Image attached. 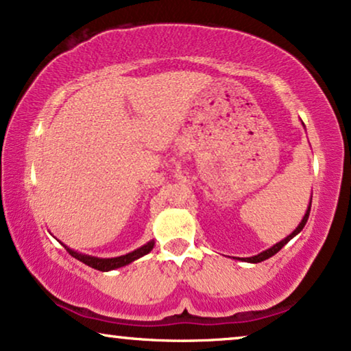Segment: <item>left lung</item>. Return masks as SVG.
Wrapping results in <instances>:
<instances>
[{
	"label": "left lung",
	"instance_id": "8db88e82",
	"mask_svg": "<svg viewBox=\"0 0 351 351\" xmlns=\"http://www.w3.org/2000/svg\"><path fill=\"white\" fill-rule=\"evenodd\" d=\"M302 124H304V123H302ZM310 209H311V198H310V204H308V208H306V213H305V215H304V219L300 220V223L297 225V228L294 230V232H292V233L289 234V237H286L285 239H281L280 243L273 244V246H271V247H268L267 251H262L261 254H257V256H252V257L241 258V261H246V262H251V263H258V262H263V261H267V258H270V257L275 256V254H276L278 251H281V247H282V246H286V244L289 243L291 239L295 237V234H299V233L302 232V230H304L305 223H306V220H308Z\"/></svg>",
	"mask_w": 351,
	"mask_h": 351
}]
</instances>
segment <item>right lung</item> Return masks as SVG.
I'll return each mask as SVG.
<instances>
[{
	"label": "right lung",
	"mask_w": 351,
	"mask_h": 351,
	"mask_svg": "<svg viewBox=\"0 0 351 351\" xmlns=\"http://www.w3.org/2000/svg\"><path fill=\"white\" fill-rule=\"evenodd\" d=\"M62 244H64V243H62ZM153 246H155V241H153V239H152V241H148L147 244H143V246L136 249V251H132V252H129V254H124V256L112 257V258H102V257L88 256V254H81V252L75 251V249H70L69 246H65V244H64V247L75 258H78L80 262H83L88 267L95 268V270H100V271H110V270H117V268L126 267L131 262L137 261V258L147 256V254L153 249Z\"/></svg>",
	"instance_id": "obj_1"
}]
</instances>
